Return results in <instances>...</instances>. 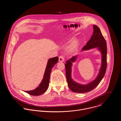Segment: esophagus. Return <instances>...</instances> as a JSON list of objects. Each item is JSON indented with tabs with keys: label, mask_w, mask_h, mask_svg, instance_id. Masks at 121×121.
<instances>
[{
	"label": "esophagus",
	"mask_w": 121,
	"mask_h": 121,
	"mask_svg": "<svg viewBox=\"0 0 121 121\" xmlns=\"http://www.w3.org/2000/svg\"><path fill=\"white\" fill-rule=\"evenodd\" d=\"M59 61L60 62H63L64 61V57L63 55H60L59 58Z\"/></svg>",
	"instance_id": "obj_1"
}]
</instances>
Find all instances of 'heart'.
<instances>
[{"instance_id":"heart-1","label":"heart","mask_w":121,"mask_h":121,"mask_svg":"<svg viewBox=\"0 0 121 121\" xmlns=\"http://www.w3.org/2000/svg\"><path fill=\"white\" fill-rule=\"evenodd\" d=\"M78 48V43L76 41L73 42L69 47V50L70 52H74L77 50Z\"/></svg>"}]
</instances>
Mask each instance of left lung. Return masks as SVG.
<instances>
[{
	"mask_svg": "<svg viewBox=\"0 0 121 121\" xmlns=\"http://www.w3.org/2000/svg\"><path fill=\"white\" fill-rule=\"evenodd\" d=\"M94 31L90 39L86 43V44L82 49V50H87L94 48L98 47L102 54V63L100 73L97 78L93 82L85 85L79 84L74 82L71 77L72 62H74L76 59V56L73 57L71 59L66 61L65 63L66 74L69 88L73 92L84 93L90 91L94 89L100 83L105 74L107 69V44L105 39L102 34L100 28L96 25H93Z\"/></svg>",
	"mask_w": 121,
	"mask_h": 121,
	"instance_id": "1",
	"label": "left lung"
}]
</instances>
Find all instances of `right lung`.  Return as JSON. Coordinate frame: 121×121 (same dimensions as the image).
I'll use <instances>...</instances> for the list:
<instances>
[{
  "instance_id": "obj_1",
  "label": "right lung",
  "mask_w": 121,
  "mask_h": 121,
  "mask_svg": "<svg viewBox=\"0 0 121 121\" xmlns=\"http://www.w3.org/2000/svg\"><path fill=\"white\" fill-rule=\"evenodd\" d=\"M58 61V57H55L50 59L48 62V64L44 73L43 79L40 84L35 90L31 91H25V92L32 95L38 96L44 93L47 90L49 83L50 75L52 68L56 64Z\"/></svg>"
}]
</instances>
